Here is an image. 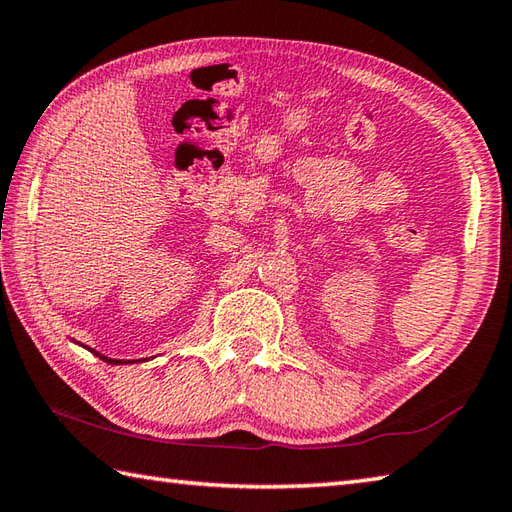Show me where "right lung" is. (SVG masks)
Listing matches in <instances>:
<instances>
[{
	"instance_id": "obj_1",
	"label": "right lung",
	"mask_w": 512,
	"mask_h": 512,
	"mask_svg": "<svg viewBox=\"0 0 512 512\" xmlns=\"http://www.w3.org/2000/svg\"><path fill=\"white\" fill-rule=\"evenodd\" d=\"M88 350H90V353H93V355H97L99 359H104L106 364H128V362H124V359H110V357H106V355H102V353H97V350H93V348H88Z\"/></svg>"
}]
</instances>
